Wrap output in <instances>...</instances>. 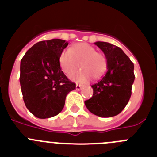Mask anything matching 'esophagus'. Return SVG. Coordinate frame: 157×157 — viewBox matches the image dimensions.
<instances>
[{"label":"esophagus","mask_w":157,"mask_h":157,"mask_svg":"<svg viewBox=\"0 0 157 157\" xmlns=\"http://www.w3.org/2000/svg\"><path fill=\"white\" fill-rule=\"evenodd\" d=\"M75 88H76V90H80L82 88V86L77 84V85H76V86H75Z\"/></svg>","instance_id":"obj_1"}]
</instances>
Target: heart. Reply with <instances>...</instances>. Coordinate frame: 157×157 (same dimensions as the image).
<instances>
[{"instance_id":"heart-1","label":"heart","mask_w":157,"mask_h":157,"mask_svg":"<svg viewBox=\"0 0 157 157\" xmlns=\"http://www.w3.org/2000/svg\"><path fill=\"white\" fill-rule=\"evenodd\" d=\"M59 66L65 74L69 75L79 66L82 69L70 75L73 82L84 83L93 78L98 79L103 75L107 69V59L101 52L87 43H80L71 49L63 50L59 57Z\"/></svg>"}]
</instances>
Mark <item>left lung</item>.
I'll return each instance as SVG.
<instances>
[{
  "mask_svg": "<svg viewBox=\"0 0 157 157\" xmlns=\"http://www.w3.org/2000/svg\"><path fill=\"white\" fill-rule=\"evenodd\" d=\"M107 59L106 74L92 85L94 94L85 101L88 110L100 117L120 114L128 103L134 81V63L121 48L109 42L94 43Z\"/></svg>",
  "mask_w": 157,
  "mask_h": 157,
  "instance_id": "left-lung-1",
  "label": "left lung"
}]
</instances>
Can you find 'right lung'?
<instances>
[{"instance_id": "add662e5", "label": "right lung", "mask_w": 157, "mask_h": 157, "mask_svg": "<svg viewBox=\"0 0 157 157\" xmlns=\"http://www.w3.org/2000/svg\"><path fill=\"white\" fill-rule=\"evenodd\" d=\"M67 45L68 42L57 38L39 41L21 59L19 82L23 101L37 118L47 119L59 114L66 96L75 89V84L59 66V55Z\"/></svg>"}]
</instances>
